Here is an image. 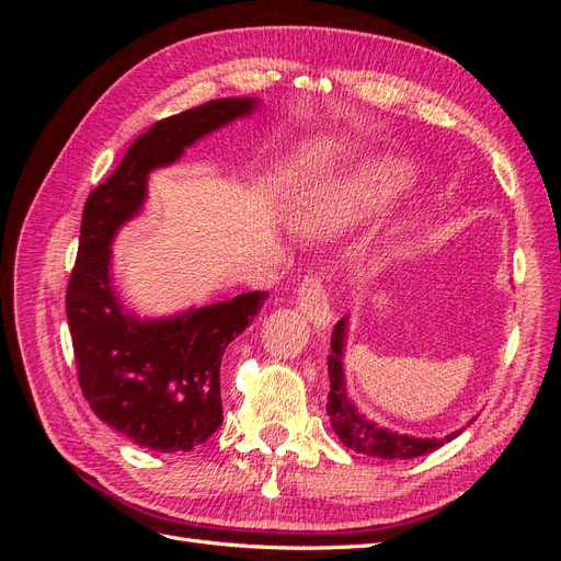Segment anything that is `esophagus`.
Masks as SVG:
<instances>
[{
	"instance_id": "obj_1",
	"label": "esophagus",
	"mask_w": 561,
	"mask_h": 561,
	"mask_svg": "<svg viewBox=\"0 0 561 561\" xmlns=\"http://www.w3.org/2000/svg\"><path fill=\"white\" fill-rule=\"evenodd\" d=\"M299 311L307 316L316 332H325L330 328L332 311L328 301V290L318 276L304 278L299 287Z\"/></svg>"
}]
</instances>
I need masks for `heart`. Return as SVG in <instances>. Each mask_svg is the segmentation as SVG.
<instances>
[{"label": "heart", "instance_id": "1", "mask_svg": "<svg viewBox=\"0 0 561 561\" xmlns=\"http://www.w3.org/2000/svg\"><path fill=\"white\" fill-rule=\"evenodd\" d=\"M412 180L414 165L410 161L393 151H379L355 163L342 180L316 192L301 206L297 225L309 236L334 233L388 206Z\"/></svg>", "mask_w": 561, "mask_h": 561}]
</instances>
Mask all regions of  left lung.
I'll list each match as a JSON object with an SVG mask.
<instances>
[{
	"instance_id": "obj_1",
	"label": "left lung",
	"mask_w": 561,
	"mask_h": 561,
	"mask_svg": "<svg viewBox=\"0 0 561 561\" xmlns=\"http://www.w3.org/2000/svg\"><path fill=\"white\" fill-rule=\"evenodd\" d=\"M346 339H348V316L334 325L330 355H328V377H330V393H328V416L332 423V431L342 439L346 449L355 454H365L371 458H386V461H400V458H416L423 454H431L443 445L451 443L463 428L451 431L445 437H421L410 435L396 428H386L381 423L365 416L358 404L348 398L346 390V375H344V353H346Z\"/></svg>"
}]
</instances>
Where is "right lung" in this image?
Segmentation results:
<instances>
[{"instance_id": "1", "label": "right lung", "mask_w": 561, "mask_h": 561, "mask_svg": "<svg viewBox=\"0 0 561 561\" xmlns=\"http://www.w3.org/2000/svg\"><path fill=\"white\" fill-rule=\"evenodd\" d=\"M260 105V98H222L163 118L128 147L83 208L65 297L79 383L100 421L151 451H192L219 428L222 355L268 295L245 293L173 316H138L114 290L112 243L142 213L151 173Z\"/></svg>"}]
</instances>
